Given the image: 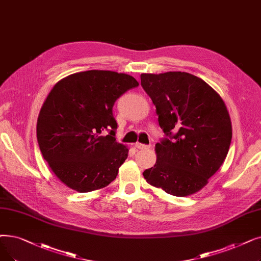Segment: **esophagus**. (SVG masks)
<instances>
[{
	"label": "esophagus",
	"instance_id": "esophagus-1",
	"mask_svg": "<svg viewBox=\"0 0 261 261\" xmlns=\"http://www.w3.org/2000/svg\"><path fill=\"white\" fill-rule=\"evenodd\" d=\"M135 146H137V148H139V149H149L150 148V146L149 145H145V144H141V143H137L135 144Z\"/></svg>",
	"mask_w": 261,
	"mask_h": 261
}]
</instances>
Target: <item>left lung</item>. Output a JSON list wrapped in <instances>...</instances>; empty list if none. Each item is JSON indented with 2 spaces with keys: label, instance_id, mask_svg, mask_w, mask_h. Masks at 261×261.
<instances>
[{
  "label": "left lung",
  "instance_id": "obj_1",
  "mask_svg": "<svg viewBox=\"0 0 261 261\" xmlns=\"http://www.w3.org/2000/svg\"><path fill=\"white\" fill-rule=\"evenodd\" d=\"M141 85L156 108L164 138L156 162L143 175L174 196L196 193L223 164L231 137L224 101L198 76L181 71L142 73Z\"/></svg>",
  "mask_w": 261,
  "mask_h": 261
}]
</instances>
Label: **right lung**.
<instances>
[{"label": "right lung", "mask_w": 261, "mask_h": 261, "mask_svg": "<svg viewBox=\"0 0 261 261\" xmlns=\"http://www.w3.org/2000/svg\"><path fill=\"white\" fill-rule=\"evenodd\" d=\"M138 85L126 73L88 70L52 88L38 116L37 141L43 159L67 187L85 193L116 178L129 149L116 142L113 107Z\"/></svg>", "instance_id": "add662e5"}]
</instances>
